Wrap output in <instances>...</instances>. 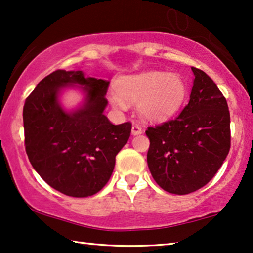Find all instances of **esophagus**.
I'll list each match as a JSON object with an SVG mask.
<instances>
[{"mask_svg":"<svg viewBox=\"0 0 253 253\" xmlns=\"http://www.w3.org/2000/svg\"><path fill=\"white\" fill-rule=\"evenodd\" d=\"M142 133H143V130H142V128L139 127V126L134 125L133 127H131V135H134V136H136V135H139V134H142Z\"/></svg>","mask_w":253,"mask_h":253,"instance_id":"esophagus-1","label":"esophagus"}]
</instances>
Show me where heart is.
Here are the masks:
<instances>
[{
    "instance_id": "b5f03b06",
    "label": "heart",
    "mask_w": 253,
    "mask_h": 253,
    "mask_svg": "<svg viewBox=\"0 0 253 253\" xmlns=\"http://www.w3.org/2000/svg\"><path fill=\"white\" fill-rule=\"evenodd\" d=\"M187 93L186 83L178 74L150 70L120 77L108 96L116 109L125 110L128 102H137L139 116L151 122H164L178 114Z\"/></svg>"
}]
</instances>
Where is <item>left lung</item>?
<instances>
[{"mask_svg": "<svg viewBox=\"0 0 253 253\" xmlns=\"http://www.w3.org/2000/svg\"><path fill=\"white\" fill-rule=\"evenodd\" d=\"M194 75L190 101L180 115L149 127L148 166L158 185L172 194H188L209 183L231 148L227 102L205 71Z\"/></svg>", "mask_w": 253, "mask_h": 253, "instance_id": "1", "label": "left lung"}]
</instances>
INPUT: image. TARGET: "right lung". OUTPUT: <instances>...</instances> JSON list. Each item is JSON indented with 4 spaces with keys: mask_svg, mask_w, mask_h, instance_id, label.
<instances>
[{
    "mask_svg": "<svg viewBox=\"0 0 253 253\" xmlns=\"http://www.w3.org/2000/svg\"><path fill=\"white\" fill-rule=\"evenodd\" d=\"M109 81L82 70H56L42 79L24 105L28 159L44 182L74 198L95 194L110 179L116 156L130 136L131 124L114 125L104 116ZM67 89L83 94L81 105L67 109Z\"/></svg>",
    "mask_w": 253,
    "mask_h": 253,
    "instance_id": "obj_1",
    "label": "right lung"
}]
</instances>
